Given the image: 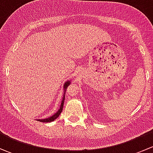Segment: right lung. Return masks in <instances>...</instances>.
<instances>
[{
	"label": "right lung",
	"instance_id": "1",
	"mask_svg": "<svg viewBox=\"0 0 153 153\" xmlns=\"http://www.w3.org/2000/svg\"><path fill=\"white\" fill-rule=\"evenodd\" d=\"M71 84V81H67L64 84V94H63V98H62V101H61V104L60 105L59 109L55 112L54 115H52V116L48 117L47 118H44V119H37V121H41V122H51V121H53L58 118V116L60 115V114L61 113L63 110V107H64V99H65V92H66V89H67V86Z\"/></svg>",
	"mask_w": 153,
	"mask_h": 153
}]
</instances>
